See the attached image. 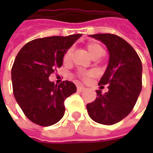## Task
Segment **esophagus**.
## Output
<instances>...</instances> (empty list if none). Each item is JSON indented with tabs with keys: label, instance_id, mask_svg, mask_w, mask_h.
Here are the masks:
<instances>
[{
	"label": "esophagus",
	"instance_id": "1",
	"mask_svg": "<svg viewBox=\"0 0 153 153\" xmlns=\"http://www.w3.org/2000/svg\"><path fill=\"white\" fill-rule=\"evenodd\" d=\"M77 90H78V91H79V92H82V91H84L86 90V88H85L84 86H78Z\"/></svg>",
	"mask_w": 153,
	"mask_h": 153
}]
</instances>
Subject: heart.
<instances>
[{
	"mask_svg": "<svg viewBox=\"0 0 153 153\" xmlns=\"http://www.w3.org/2000/svg\"><path fill=\"white\" fill-rule=\"evenodd\" d=\"M86 48H87V51H88L90 55L93 59L101 57L102 54H103V49H102V46L99 44H98V43H95V42H91V43L87 44ZM71 50L69 49L67 52L65 53L64 57H63V62H69L70 59H71ZM95 74V71H91L83 73V74H82V76L84 79H88L91 77H94Z\"/></svg>",
	"mask_w": 153,
	"mask_h": 153,
	"instance_id": "1",
	"label": "heart"
}]
</instances>
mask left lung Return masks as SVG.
<instances>
[{"instance_id":"obj_1","label":"left lung","mask_w":153,"mask_h":153,"mask_svg":"<svg viewBox=\"0 0 153 153\" xmlns=\"http://www.w3.org/2000/svg\"><path fill=\"white\" fill-rule=\"evenodd\" d=\"M89 36L104 44L109 51V62L98 85L108 84L109 91L86 105L89 116L96 122L110 126L130 114L142 88V63L133 48L121 37L114 34Z\"/></svg>"}]
</instances>
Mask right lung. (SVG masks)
I'll list each match as a JSON object with an SVG mask.
<instances>
[{
  "mask_svg": "<svg viewBox=\"0 0 153 153\" xmlns=\"http://www.w3.org/2000/svg\"><path fill=\"white\" fill-rule=\"evenodd\" d=\"M81 36L36 39L18 52L11 72L13 94L24 114L35 124L52 126L64 115L63 102L76 92V86L69 81L57 86L49 76L62 66L65 53Z\"/></svg>",
  "mask_w": 153,
  "mask_h": 153,
  "instance_id": "right-lung-1",
  "label": "right lung"
}]
</instances>
